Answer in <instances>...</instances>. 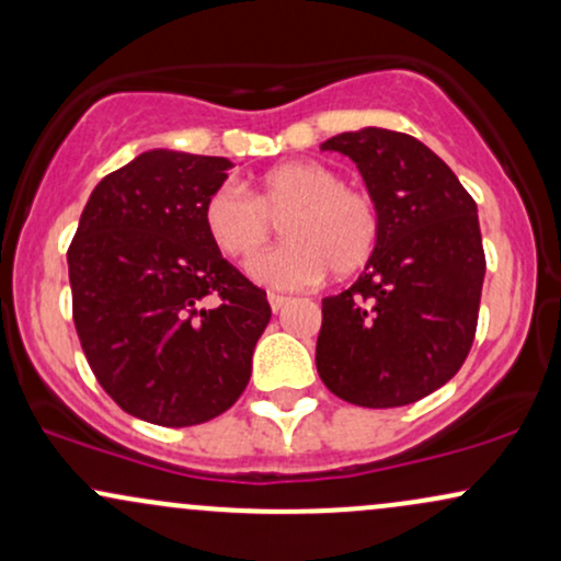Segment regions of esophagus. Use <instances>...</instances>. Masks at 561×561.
<instances>
[{"label": "esophagus", "mask_w": 561, "mask_h": 561, "mask_svg": "<svg viewBox=\"0 0 561 561\" xmlns=\"http://www.w3.org/2000/svg\"><path fill=\"white\" fill-rule=\"evenodd\" d=\"M293 298H287V295H279V293H268V302H272L274 311H282V308L287 306V302Z\"/></svg>", "instance_id": "obj_1"}]
</instances>
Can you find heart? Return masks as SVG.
<instances>
[{
	"instance_id": "1",
	"label": "heart",
	"mask_w": 561,
	"mask_h": 561,
	"mask_svg": "<svg viewBox=\"0 0 561 561\" xmlns=\"http://www.w3.org/2000/svg\"><path fill=\"white\" fill-rule=\"evenodd\" d=\"M282 221L287 242L253 263L263 285L300 289L334 276L362 272L382 234V214L369 190L343 184V176L319 160H287L248 184H221L203 205L210 242L224 255L253 261Z\"/></svg>"
}]
</instances>
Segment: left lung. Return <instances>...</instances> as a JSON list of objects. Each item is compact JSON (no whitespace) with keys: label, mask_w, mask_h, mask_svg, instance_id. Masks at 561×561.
Returning a JSON list of instances; mask_svg holds the SVG:
<instances>
[{"label":"left lung","mask_w":561,"mask_h":561,"mask_svg":"<svg viewBox=\"0 0 561 561\" xmlns=\"http://www.w3.org/2000/svg\"><path fill=\"white\" fill-rule=\"evenodd\" d=\"M321 150L358 165L382 234L364 274L321 300L319 377L347 403L409 405L443 388L474 343L485 279L478 205L409 134L369 126Z\"/></svg>","instance_id":"obj_1"}]
</instances>
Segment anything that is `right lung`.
Returning <instances> with one entry per match:
<instances>
[{
	"label": "right lung",
	"instance_id": "1",
	"mask_svg": "<svg viewBox=\"0 0 561 561\" xmlns=\"http://www.w3.org/2000/svg\"><path fill=\"white\" fill-rule=\"evenodd\" d=\"M229 169L227 158L141 152L94 186L68 248L76 332L96 382L160 427L231 409L272 319L266 293L203 224Z\"/></svg>",
	"mask_w": 561,
	"mask_h": 561
}]
</instances>
